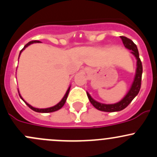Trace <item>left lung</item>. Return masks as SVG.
Masks as SVG:
<instances>
[{"instance_id":"obj_1","label":"left lung","mask_w":157,"mask_h":157,"mask_svg":"<svg viewBox=\"0 0 157 157\" xmlns=\"http://www.w3.org/2000/svg\"><path fill=\"white\" fill-rule=\"evenodd\" d=\"M120 37H121V40H122L124 47L129 49V50H131V52L137 58V70H136L135 77H134L132 86H131V89L128 91L127 95L120 102H117V103L108 104V105L107 104L100 103V102H98L96 100H94L90 96V95L88 93H86L89 100L91 102L92 105L95 108L97 109L98 110L102 111V112H118V111H121L124 109H125L131 103V101L134 99V97L138 94L139 91H140V86H141V77L142 73H143V67H142L141 61H140V58H139V52L138 50H137V45L134 43L132 40L125 37V36H120Z\"/></svg>"}]
</instances>
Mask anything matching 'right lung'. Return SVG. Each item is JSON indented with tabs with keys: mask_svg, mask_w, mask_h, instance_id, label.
I'll list each match as a JSON object with an SVG mask.
<instances>
[{
	"mask_svg": "<svg viewBox=\"0 0 157 157\" xmlns=\"http://www.w3.org/2000/svg\"><path fill=\"white\" fill-rule=\"evenodd\" d=\"M36 42H39V41H37V40H35V41H31V42H28V43L26 44V45H25L24 48H23V49H22L21 51H20V54H21L22 51L24 50V49L26 48V47L29 46V45H31V44H33V43H36ZM70 88H71V86H70V87L68 88V90H67V92H66L65 95H64V97H63V99H61V102H58V103L57 104V105H55V106H52V107H50V108H47V109H36V108H34V107L31 106V105H30L29 104H28L27 102H25V101L23 100V98H22V96H20V94H19V95H20V98H21V99H23V100L25 102H26V105H27L28 106H29L30 109H33V111H35V112H42V113H48V112H55V111H58V110H59L60 109L62 108L63 105H64V103H65L66 100H67V96H68V93H69V91H70ZM18 92H19V91H18Z\"/></svg>",
	"mask_w": 157,
	"mask_h": 157,
	"instance_id": "right-lung-1",
	"label": "right lung"
}]
</instances>
